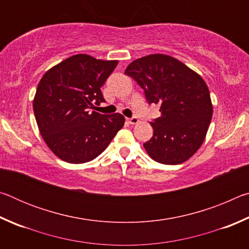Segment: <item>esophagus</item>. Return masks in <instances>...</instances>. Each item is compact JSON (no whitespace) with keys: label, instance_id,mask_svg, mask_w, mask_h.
Wrapping results in <instances>:
<instances>
[{"label":"esophagus","instance_id":"esophagus-1","mask_svg":"<svg viewBox=\"0 0 249 249\" xmlns=\"http://www.w3.org/2000/svg\"><path fill=\"white\" fill-rule=\"evenodd\" d=\"M127 122L129 124H132V125H134V124H137L138 123V119L136 116H133V117H130V119H127Z\"/></svg>","mask_w":249,"mask_h":249}]
</instances>
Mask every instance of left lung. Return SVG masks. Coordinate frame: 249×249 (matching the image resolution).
<instances>
[{
	"label": "left lung",
	"mask_w": 249,
	"mask_h": 249,
	"mask_svg": "<svg viewBox=\"0 0 249 249\" xmlns=\"http://www.w3.org/2000/svg\"><path fill=\"white\" fill-rule=\"evenodd\" d=\"M125 73L159 104L161 116L150 122L154 135L144 147L155 161L178 165L200 148L212 120L209 88L199 74L178 59L149 54L129 64Z\"/></svg>",
	"instance_id": "8db88e82"
}]
</instances>
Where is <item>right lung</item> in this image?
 <instances>
[{
    "label": "right lung",
    "mask_w": 249,
    "mask_h": 249,
    "mask_svg": "<svg viewBox=\"0 0 249 249\" xmlns=\"http://www.w3.org/2000/svg\"><path fill=\"white\" fill-rule=\"evenodd\" d=\"M116 66V60L74 54L40 79L34 113L41 136L57 157L70 163L91 161L123 127L125 119L120 113L93 111L105 102L101 87Z\"/></svg>",
    "instance_id": "1"
}]
</instances>
